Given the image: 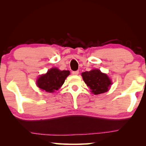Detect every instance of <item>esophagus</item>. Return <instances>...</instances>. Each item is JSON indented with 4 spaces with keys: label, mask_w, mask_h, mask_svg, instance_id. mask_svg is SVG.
Returning <instances> with one entry per match:
<instances>
[{
    "label": "esophagus",
    "mask_w": 146,
    "mask_h": 146,
    "mask_svg": "<svg viewBox=\"0 0 146 146\" xmlns=\"http://www.w3.org/2000/svg\"><path fill=\"white\" fill-rule=\"evenodd\" d=\"M79 74V71H73L72 72V74L73 75H78Z\"/></svg>",
    "instance_id": "34e87169"
}]
</instances>
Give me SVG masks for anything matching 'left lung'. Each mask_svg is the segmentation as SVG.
Segmentation results:
<instances>
[{"mask_svg":"<svg viewBox=\"0 0 146 146\" xmlns=\"http://www.w3.org/2000/svg\"><path fill=\"white\" fill-rule=\"evenodd\" d=\"M82 76L87 86L95 95L106 92L112 84L106 74L102 73L98 69L86 71L82 73Z\"/></svg>","mask_w":146,"mask_h":146,"instance_id":"obj_1","label":"left lung"}]
</instances>
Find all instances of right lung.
Masks as SVG:
<instances>
[{
	"label": "right lung",
	"instance_id": "add662e5",
	"mask_svg": "<svg viewBox=\"0 0 146 146\" xmlns=\"http://www.w3.org/2000/svg\"><path fill=\"white\" fill-rule=\"evenodd\" d=\"M69 74V70H60L57 68H52L46 74L40 76L36 81L37 86L47 92H54L62 86Z\"/></svg>",
	"mask_w": 146,
	"mask_h": 146
}]
</instances>
